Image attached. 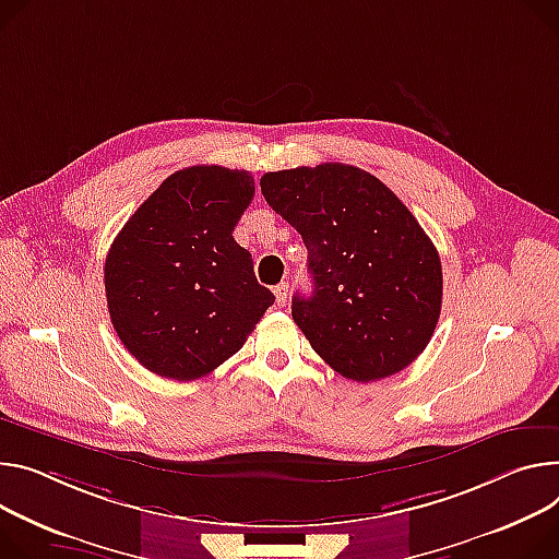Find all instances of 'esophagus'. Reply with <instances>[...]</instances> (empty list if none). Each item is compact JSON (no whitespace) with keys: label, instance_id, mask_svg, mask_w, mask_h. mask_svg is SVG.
<instances>
[{"label":"esophagus","instance_id":"obj_1","mask_svg":"<svg viewBox=\"0 0 559 559\" xmlns=\"http://www.w3.org/2000/svg\"><path fill=\"white\" fill-rule=\"evenodd\" d=\"M274 296H276L278 306H285V302H287V283L276 285V287H274Z\"/></svg>","mask_w":559,"mask_h":559}]
</instances>
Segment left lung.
Instances as JSON below:
<instances>
[{
  "label": "left lung",
  "instance_id": "left-lung-1",
  "mask_svg": "<svg viewBox=\"0 0 559 559\" xmlns=\"http://www.w3.org/2000/svg\"><path fill=\"white\" fill-rule=\"evenodd\" d=\"M270 207L308 247L312 296L292 319L319 357L352 381L408 368L441 312V261L411 210L372 174L341 163L270 171Z\"/></svg>",
  "mask_w": 559,
  "mask_h": 559
}]
</instances>
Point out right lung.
Segmentation results:
<instances>
[{"label":"right lung","mask_w":559,"mask_h":559,"mask_svg":"<svg viewBox=\"0 0 559 559\" xmlns=\"http://www.w3.org/2000/svg\"><path fill=\"white\" fill-rule=\"evenodd\" d=\"M251 198L249 171L187 167L116 236L105 263L107 306L120 341L148 372L176 381L214 372L274 302L231 236Z\"/></svg>","instance_id":"1"}]
</instances>
